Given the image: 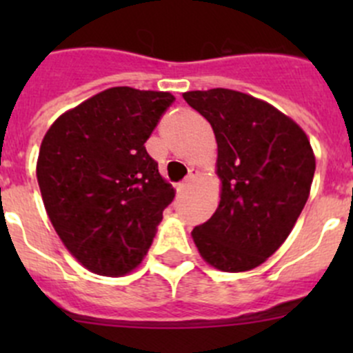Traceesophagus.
I'll list each match as a JSON object with an SVG mask.
<instances>
[{
    "instance_id": "obj_1",
    "label": "esophagus",
    "mask_w": 353,
    "mask_h": 353,
    "mask_svg": "<svg viewBox=\"0 0 353 353\" xmlns=\"http://www.w3.org/2000/svg\"><path fill=\"white\" fill-rule=\"evenodd\" d=\"M196 176H198V170H194V169H191L190 170V174H188L186 176V179L183 181V183L179 184V190L181 191H184V190H188V188L191 186V184H193V181L196 179Z\"/></svg>"
}]
</instances>
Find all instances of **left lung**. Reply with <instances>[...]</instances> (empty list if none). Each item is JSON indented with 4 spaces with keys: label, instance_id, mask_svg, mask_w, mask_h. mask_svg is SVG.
<instances>
[{
    "label": "left lung",
    "instance_id": "left-lung-1",
    "mask_svg": "<svg viewBox=\"0 0 353 353\" xmlns=\"http://www.w3.org/2000/svg\"><path fill=\"white\" fill-rule=\"evenodd\" d=\"M213 128L222 196L191 232L222 272L256 268L282 245L309 198L316 160L304 131L273 105L229 88L186 92Z\"/></svg>",
    "mask_w": 353,
    "mask_h": 353
}]
</instances>
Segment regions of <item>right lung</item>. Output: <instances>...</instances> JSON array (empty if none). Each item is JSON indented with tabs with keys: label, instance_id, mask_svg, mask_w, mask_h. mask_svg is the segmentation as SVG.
Instances as JSON below:
<instances>
[{
	"label": "right lung",
	"instance_id": "obj_1",
	"mask_svg": "<svg viewBox=\"0 0 353 353\" xmlns=\"http://www.w3.org/2000/svg\"><path fill=\"white\" fill-rule=\"evenodd\" d=\"M174 101L169 92L108 88L58 117L42 140L46 212L90 272L121 276L140 265L176 196L145 148Z\"/></svg>",
	"mask_w": 353,
	"mask_h": 353
}]
</instances>
